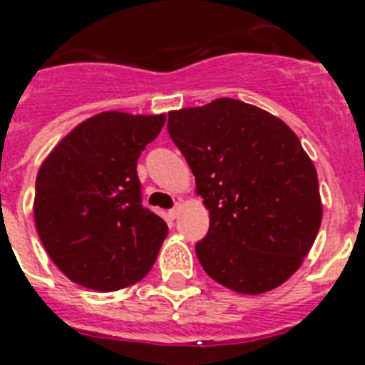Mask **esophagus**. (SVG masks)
Listing matches in <instances>:
<instances>
[{
  "label": "esophagus",
  "mask_w": 365,
  "mask_h": 365,
  "mask_svg": "<svg viewBox=\"0 0 365 365\" xmlns=\"http://www.w3.org/2000/svg\"><path fill=\"white\" fill-rule=\"evenodd\" d=\"M180 211H182V205L176 204V205H174V207L169 211V217H170V218H176V217H178V215H180Z\"/></svg>",
  "instance_id": "esophagus-1"
}]
</instances>
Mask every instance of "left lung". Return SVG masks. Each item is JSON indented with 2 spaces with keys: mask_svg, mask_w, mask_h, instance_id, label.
Segmentation results:
<instances>
[{
  "mask_svg": "<svg viewBox=\"0 0 365 365\" xmlns=\"http://www.w3.org/2000/svg\"><path fill=\"white\" fill-rule=\"evenodd\" d=\"M170 139L209 209L196 242L202 268L239 294L283 284L310 252L322 224L314 163L279 117L222 99L169 112Z\"/></svg>",
  "mask_w": 365,
  "mask_h": 365,
  "instance_id": "obj_1",
  "label": "left lung"
}]
</instances>
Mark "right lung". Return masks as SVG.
<instances>
[{"mask_svg": "<svg viewBox=\"0 0 365 365\" xmlns=\"http://www.w3.org/2000/svg\"><path fill=\"white\" fill-rule=\"evenodd\" d=\"M163 125L165 113H97L43 160L34 195L36 231L73 283L113 292L150 272L167 224L141 204L135 169Z\"/></svg>", "mask_w": 365, "mask_h": 365, "instance_id": "1", "label": "right lung"}]
</instances>
